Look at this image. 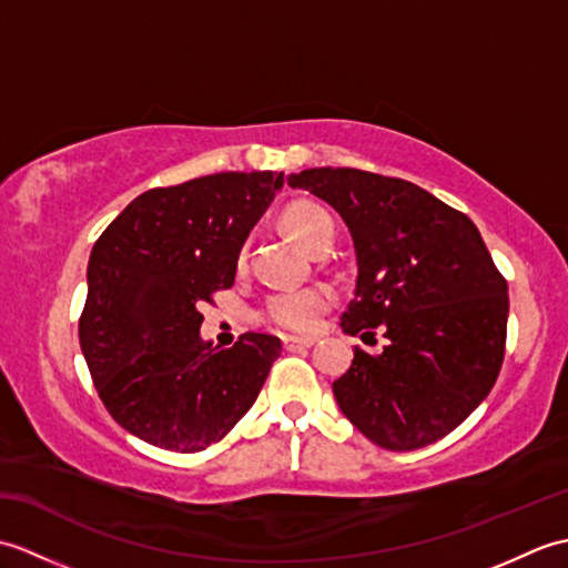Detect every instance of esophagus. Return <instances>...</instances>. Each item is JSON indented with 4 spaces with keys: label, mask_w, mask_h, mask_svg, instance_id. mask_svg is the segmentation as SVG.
Listing matches in <instances>:
<instances>
[{
    "label": "esophagus",
    "mask_w": 568,
    "mask_h": 568,
    "mask_svg": "<svg viewBox=\"0 0 568 568\" xmlns=\"http://www.w3.org/2000/svg\"><path fill=\"white\" fill-rule=\"evenodd\" d=\"M312 344V339H300V336H283V346H285V352H300V348H310Z\"/></svg>",
    "instance_id": "obj_1"
}]
</instances>
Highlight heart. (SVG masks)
<instances>
[{
    "mask_svg": "<svg viewBox=\"0 0 568 568\" xmlns=\"http://www.w3.org/2000/svg\"><path fill=\"white\" fill-rule=\"evenodd\" d=\"M283 224L300 246L312 251L327 239H334L332 214L317 202H297L283 214ZM241 261L246 258V248L241 251ZM334 305V293L324 285H310L303 291L275 293L265 303V320L275 327L307 334L320 324L322 315Z\"/></svg>",
    "mask_w": 568,
    "mask_h": 568,
    "instance_id": "heart-1",
    "label": "heart"
}]
</instances>
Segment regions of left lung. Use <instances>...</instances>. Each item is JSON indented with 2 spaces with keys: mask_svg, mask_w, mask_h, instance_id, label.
<instances>
[{
  "mask_svg": "<svg viewBox=\"0 0 568 568\" xmlns=\"http://www.w3.org/2000/svg\"><path fill=\"white\" fill-rule=\"evenodd\" d=\"M342 214L356 251V297L346 334L373 336L381 354L354 348L334 397L352 425L390 452L446 437L486 400L503 366L508 283L476 224L427 190L356 168L287 175Z\"/></svg>",
  "mask_w": 568,
  "mask_h": 568,
  "instance_id": "left-lung-1",
  "label": "left lung"
}]
</instances>
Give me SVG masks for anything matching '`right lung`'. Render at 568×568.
<instances>
[{
    "label": "right lung",
    "mask_w": 568,
    "mask_h": 568,
    "mask_svg": "<svg viewBox=\"0 0 568 568\" xmlns=\"http://www.w3.org/2000/svg\"><path fill=\"white\" fill-rule=\"evenodd\" d=\"M283 173H214L143 192L94 241L80 348L104 407L134 437L192 454L256 403L281 339L202 342L200 305L234 285L241 246Z\"/></svg>",
    "instance_id": "obj_1"
}]
</instances>
